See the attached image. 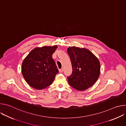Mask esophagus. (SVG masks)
Returning a JSON list of instances; mask_svg holds the SVG:
<instances>
[{
  "label": "esophagus",
  "instance_id": "1",
  "mask_svg": "<svg viewBox=\"0 0 126 126\" xmlns=\"http://www.w3.org/2000/svg\"><path fill=\"white\" fill-rule=\"evenodd\" d=\"M59 72L61 73H62L63 72V68L60 69H59Z\"/></svg>",
  "mask_w": 126,
  "mask_h": 126
}]
</instances>
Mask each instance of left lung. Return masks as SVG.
Masks as SVG:
<instances>
[{
    "label": "left lung",
    "mask_w": 126,
    "mask_h": 126,
    "mask_svg": "<svg viewBox=\"0 0 126 126\" xmlns=\"http://www.w3.org/2000/svg\"><path fill=\"white\" fill-rule=\"evenodd\" d=\"M67 52L72 67V73L67 78L69 85L79 91L92 86L100 75L98 59L86 48L69 47Z\"/></svg>",
    "instance_id": "obj_1"
}]
</instances>
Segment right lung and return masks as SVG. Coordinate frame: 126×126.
<instances>
[{
    "label": "right lung",
    "instance_id": "add662e5",
    "mask_svg": "<svg viewBox=\"0 0 126 126\" xmlns=\"http://www.w3.org/2000/svg\"><path fill=\"white\" fill-rule=\"evenodd\" d=\"M57 46L33 49L23 60L21 71L24 78L32 88L41 90L51 85L59 73L53 53Z\"/></svg>",
    "mask_w": 126,
    "mask_h": 126
}]
</instances>
